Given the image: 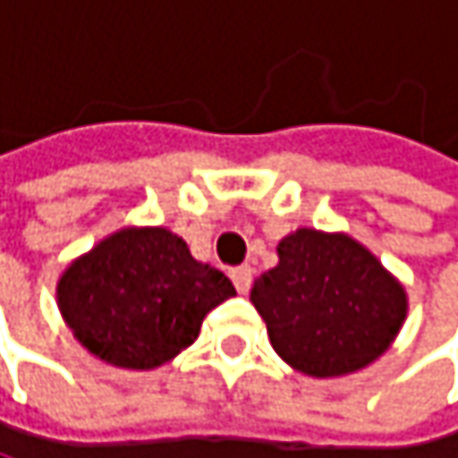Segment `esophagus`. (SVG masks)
Masks as SVG:
<instances>
[{
    "instance_id": "1",
    "label": "esophagus",
    "mask_w": 458,
    "mask_h": 458,
    "mask_svg": "<svg viewBox=\"0 0 458 458\" xmlns=\"http://www.w3.org/2000/svg\"><path fill=\"white\" fill-rule=\"evenodd\" d=\"M252 268L250 266H239V268H233L231 271V279H233V284H236V290L242 293V295H247L250 293V287H252Z\"/></svg>"
}]
</instances>
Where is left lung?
<instances>
[{"mask_svg":"<svg viewBox=\"0 0 458 458\" xmlns=\"http://www.w3.org/2000/svg\"><path fill=\"white\" fill-rule=\"evenodd\" d=\"M279 266L255 279L250 301L274 352L311 378L349 376L376 362L408 317V293L346 233L298 227L276 247Z\"/></svg>","mask_w":458,"mask_h":458,"instance_id":"1","label":"left lung"}]
</instances>
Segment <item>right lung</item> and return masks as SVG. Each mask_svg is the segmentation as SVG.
<instances>
[{
    "mask_svg": "<svg viewBox=\"0 0 458 458\" xmlns=\"http://www.w3.org/2000/svg\"><path fill=\"white\" fill-rule=\"evenodd\" d=\"M236 290L198 263L168 227H120L72 260L55 287L58 311L96 360L155 370L187 349L203 317Z\"/></svg>",
    "mask_w": 458,
    "mask_h": 458,
    "instance_id": "1",
    "label": "right lung"
}]
</instances>
